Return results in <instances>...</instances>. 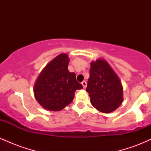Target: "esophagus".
Listing matches in <instances>:
<instances>
[{"label": "esophagus", "instance_id": "34e87169", "mask_svg": "<svg viewBox=\"0 0 151 151\" xmlns=\"http://www.w3.org/2000/svg\"><path fill=\"white\" fill-rule=\"evenodd\" d=\"M81 84H82L83 88H84V89H86V84H87V83H86V81H83L82 82H81Z\"/></svg>", "mask_w": 151, "mask_h": 151}]
</instances>
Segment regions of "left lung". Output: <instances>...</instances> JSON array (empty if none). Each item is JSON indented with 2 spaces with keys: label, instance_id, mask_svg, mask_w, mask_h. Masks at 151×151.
Returning a JSON list of instances; mask_svg holds the SVG:
<instances>
[{
  "label": "left lung",
  "instance_id": "8db88e82",
  "mask_svg": "<svg viewBox=\"0 0 151 151\" xmlns=\"http://www.w3.org/2000/svg\"><path fill=\"white\" fill-rule=\"evenodd\" d=\"M86 91L90 101L99 111L109 114L115 111L124 101L121 81L104 59L91 62Z\"/></svg>",
  "mask_w": 151,
  "mask_h": 151
}]
</instances>
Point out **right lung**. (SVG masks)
<instances>
[{
    "mask_svg": "<svg viewBox=\"0 0 151 151\" xmlns=\"http://www.w3.org/2000/svg\"><path fill=\"white\" fill-rule=\"evenodd\" d=\"M68 55L62 53L51 60L42 70L34 84L35 99L42 108L59 111L73 101L74 93L82 85L76 74L68 70Z\"/></svg>",
    "mask_w": 151,
    "mask_h": 151,
    "instance_id": "1",
    "label": "right lung"
}]
</instances>
